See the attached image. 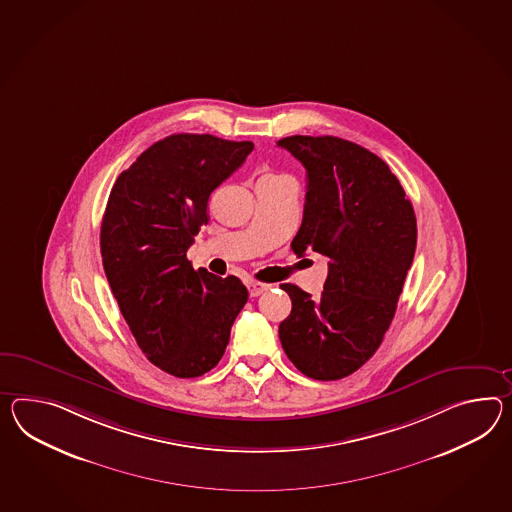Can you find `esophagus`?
I'll return each instance as SVG.
<instances>
[{
  "mask_svg": "<svg viewBox=\"0 0 512 512\" xmlns=\"http://www.w3.org/2000/svg\"><path fill=\"white\" fill-rule=\"evenodd\" d=\"M268 288H270V285H266V283H257V281H251V283H248V290H250L251 298L261 296V294H264Z\"/></svg>",
  "mask_w": 512,
  "mask_h": 512,
  "instance_id": "esophagus-1",
  "label": "esophagus"
}]
</instances>
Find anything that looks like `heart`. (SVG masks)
<instances>
[{
	"label": "heart",
	"mask_w": 512,
	"mask_h": 512,
	"mask_svg": "<svg viewBox=\"0 0 512 512\" xmlns=\"http://www.w3.org/2000/svg\"><path fill=\"white\" fill-rule=\"evenodd\" d=\"M277 177H281V175H266V177H262V179H277Z\"/></svg>",
	"instance_id": "obj_1"
}]
</instances>
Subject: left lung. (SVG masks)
Here are the masks:
<instances>
[{
    "label": "left lung",
    "mask_w": 512,
    "mask_h": 512,
    "mask_svg": "<svg viewBox=\"0 0 512 512\" xmlns=\"http://www.w3.org/2000/svg\"><path fill=\"white\" fill-rule=\"evenodd\" d=\"M307 170L305 209L292 250L327 259L318 300L281 288L292 311L279 325L288 359L301 374L335 381L359 370L381 346L416 250V216L387 163L338 137L281 138Z\"/></svg>",
    "instance_id": "1"
}]
</instances>
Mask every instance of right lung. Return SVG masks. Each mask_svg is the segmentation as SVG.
<instances>
[{
	"label": "right lung",
	"mask_w": 512,
	"mask_h": 512,
	"mask_svg": "<svg viewBox=\"0 0 512 512\" xmlns=\"http://www.w3.org/2000/svg\"><path fill=\"white\" fill-rule=\"evenodd\" d=\"M253 142L179 133L155 142L118 175L101 222L103 270L148 361L175 377L212 370L248 288L192 268L187 250L209 222L212 190Z\"/></svg>",
	"instance_id": "add662e5"
}]
</instances>
